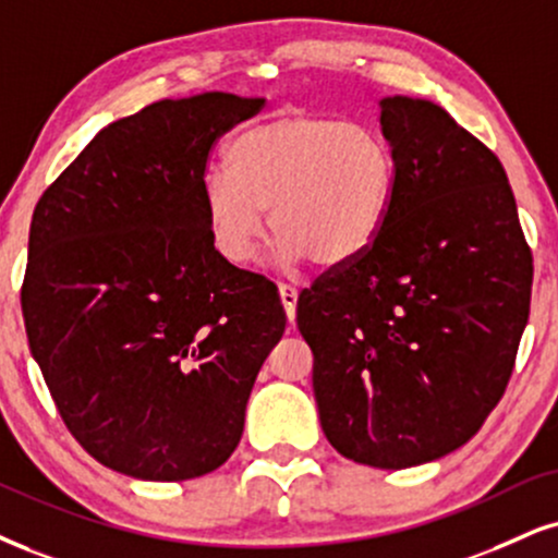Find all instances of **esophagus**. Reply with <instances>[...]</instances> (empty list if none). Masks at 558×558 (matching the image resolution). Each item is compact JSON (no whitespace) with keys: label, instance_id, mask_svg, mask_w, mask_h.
Listing matches in <instances>:
<instances>
[{"label":"esophagus","instance_id":"1","mask_svg":"<svg viewBox=\"0 0 558 558\" xmlns=\"http://www.w3.org/2000/svg\"><path fill=\"white\" fill-rule=\"evenodd\" d=\"M279 298H281V305H284V311H287V318H290V323H292L294 315H298V290H294L292 284H279Z\"/></svg>","mask_w":558,"mask_h":558}]
</instances>
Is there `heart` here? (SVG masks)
I'll use <instances>...</instances> for the list:
<instances>
[{
  "label": "heart",
  "mask_w": 558,
  "mask_h": 558,
  "mask_svg": "<svg viewBox=\"0 0 558 558\" xmlns=\"http://www.w3.org/2000/svg\"><path fill=\"white\" fill-rule=\"evenodd\" d=\"M217 251L232 264L256 256L266 230L287 260L339 268L373 247L396 196V155L383 132L307 108H281L240 132L230 170L202 185Z\"/></svg>",
  "instance_id": "b5f03b06"
}]
</instances>
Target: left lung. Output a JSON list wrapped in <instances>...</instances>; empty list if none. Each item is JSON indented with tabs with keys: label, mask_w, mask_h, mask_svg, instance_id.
I'll list each match as a JSON object with an SVG mask.
<instances>
[{
	"label": "left lung",
	"mask_w": 558,
	"mask_h": 558,
	"mask_svg": "<svg viewBox=\"0 0 558 558\" xmlns=\"http://www.w3.org/2000/svg\"><path fill=\"white\" fill-rule=\"evenodd\" d=\"M396 196L364 256L298 300L328 442L398 471L458 450L510 383L533 256L507 173L432 100H380Z\"/></svg>",
	"instance_id": "1"
}]
</instances>
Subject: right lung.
Instances as JSON below:
<instances>
[{"label": "right lung", "mask_w": 558, "mask_h": 558, "mask_svg": "<svg viewBox=\"0 0 558 558\" xmlns=\"http://www.w3.org/2000/svg\"><path fill=\"white\" fill-rule=\"evenodd\" d=\"M264 98L202 93L108 123L33 211L23 318L66 429L142 481L211 473L287 315L266 277L211 240V147Z\"/></svg>", "instance_id": "right-lung-1"}]
</instances>
